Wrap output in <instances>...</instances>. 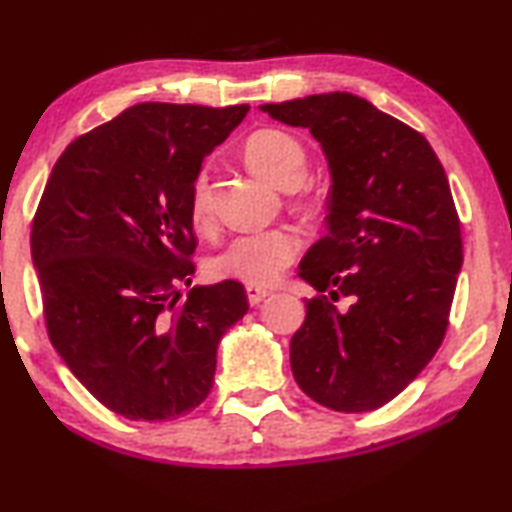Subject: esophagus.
Instances as JSON below:
<instances>
[{"label": "esophagus", "mask_w": 512, "mask_h": 512, "mask_svg": "<svg viewBox=\"0 0 512 512\" xmlns=\"http://www.w3.org/2000/svg\"><path fill=\"white\" fill-rule=\"evenodd\" d=\"M246 292H248L250 306H259V304H262V301L271 294L269 290H266V287H259V285H248Z\"/></svg>", "instance_id": "1"}]
</instances>
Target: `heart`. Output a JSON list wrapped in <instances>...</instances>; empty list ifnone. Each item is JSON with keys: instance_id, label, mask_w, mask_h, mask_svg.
I'll return each mask as SVG.
<instances>
[{"instance_id": "heart-1", "label": "heart", "mask_w": 512, "mask_h": 512, "mask_svg": "<svg viewBox=\"0 0 512 512\" xmlns=\"http://www.w3.org/2000/svg\"><path fill=\"white\" fill-rule=\"evenodd\" d=\"M246 162L269 183L294 187L304 178L306 150L299 139L283 129H259L246 141ZM190 220L194 227H206L211 220V190L206 171H199L190 187ZM299 248L301 241L292 229L278 227L239 234L208 257L206 273L213 280L271 285L294 262Z\"/></svg>"}]
</instances>
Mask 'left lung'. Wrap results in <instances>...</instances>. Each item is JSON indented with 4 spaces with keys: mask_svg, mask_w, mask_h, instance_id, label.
I'll return each instance as SVG.
<instances>
[{
    "mask_svg": "<svg viewBox=\"0 0 512 512\" xmlns=\"http://www.w3.org/2000/svg\"><path fill=\"white\" fill-rule=\"evenodd\" d=\"M259 109L306 127L331 174L329 232L299 266L320 294L292 336L294 380L338 413L376 410L413 383L448 329L464 259L448 176L420 132L350 92ZM338 296L351 297L348 312L330 304Z\"/></svg>",
    "mask_w": 512,
    "mask_h": 512,
    "instance_id": "left-lung-1",
    "label": "left lung"
}]
</instances>
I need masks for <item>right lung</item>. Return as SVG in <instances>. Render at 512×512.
Wrapping results in <instances>:
<instances>
[{
	"label": "right lung",
	"instance_id": "add662e5",
	"mask_svg": "<svg viewBox=\"0 0 512 512\" xmlns=\"http://www.w3.org/2000/svg\"><path fill=\"white\" fill-rule=\"evenodd\" d=\"M250 106L146 102L71 141L32 220L48 338L99 403L129 420L187 415L208 397L241 283L192 287L190 187Z\"/></svg>",
	"mask_w": 512,
	"mask_h": 512
}]
</instances>
